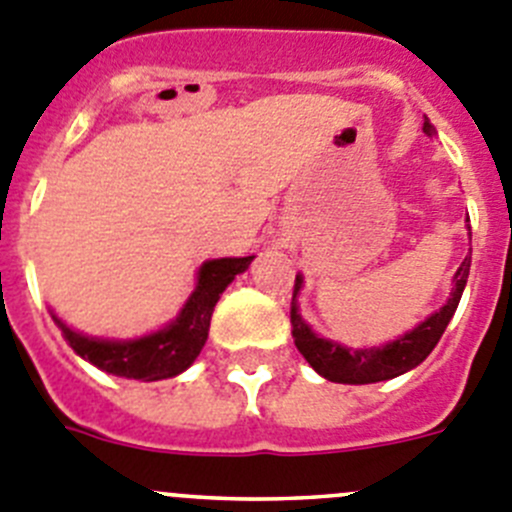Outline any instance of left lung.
<instances>
[{
  "instance_id": "obj_1",
  "label": "left lung",
  "mask_w": 512,
  "mask_h": 512,
  "mask_svg": "<svg viewBox=\"0 0 512 512\" xmlns=\"http://www.w3.org/2000/svg\"><path fill=\"white\" fill-rule=\"evenodd\" d=\"M424 133L434 136V126L429 121H424ZM467 275H470V255L465 257L460 267L455 272V288H452L450 300L432 313L424 323H419L414 331L404 333L396 341L386 343L381 348H353L341 346V343H333L328 338L315 336L310 331L308 323L300 318L298 313V298L300 288H303V278H295L293 288V303H290V323H293V338L298 351L303 353L305 361L313 366L323 379L336 381V384H376V381L394 379V376L407 374L414 366H419L424 358L432 353V348L437 346V341L442 338L444 328L452 321L457 305H460L462 290L467 285Z\"/></svg>"
}]
</instances>
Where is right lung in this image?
I'll list each match as a JSON object with an SVG mask.
<instances>
[{
	"mask_svg": "<svg viewBox=\"0 0 512 512\" xmlns=\"http://www.w3.org/2000/svg\"><path fill=\"white\" fill-rule=\"evenodd\" d=\"M252 257H222L209 260L199 267L197 290L191 293L181 313L161 331L151 336L133 338V341H105V338L83 336L55 318L62 336L70 343L78 356L90 361L98 369L113 376L141 381H161L181 374L194 364L202 346L209 336V321H212L214 305L224 293L234 275H240L250 267Z\"/></svg>",
	"mask_w": 512,
	"mask_h": 512,
	"instance_id": "obj_1",
	"label": "right lung"
}]
</instances>
